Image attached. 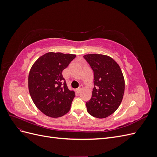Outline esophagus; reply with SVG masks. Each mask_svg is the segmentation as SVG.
I'll return each mask as SVG.
<instances>
[{
    "instance_id": "esophagus-1",
    "label": "esophagus",
    "mask_w": 157,
    "mask_h": 157,
    "mask_svg": "<svg viewBox=\"0 0 157 157\" xmlns=\"http://www.w3.org/2000/svg\"><path fill=\"white\" fill-rule=\"evenodd\" d=\"M81 90H82V87L80 86V88H78V89L76 90V92H77V94H79L80 92H81Z\"/></svg>"
}]
</instances>
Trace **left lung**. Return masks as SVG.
<instances>
[{"instance_id":"8db88e82","label":"left lung","mask_w":157,"mask_h":157,"mask_svg":"<svg viewBox=\"0 0 157 157\" xmlns=\"http://www.w3.org/2000/svg\"><path fill=\"white\" fill-rule=\"evenodd\" d=\"M84 58L94 71L92 98L86 103L92 116L103 118L115 112L121 105L124 92V78L119 65L111 57L87 54Z\"/></svg>"}]
</instances>
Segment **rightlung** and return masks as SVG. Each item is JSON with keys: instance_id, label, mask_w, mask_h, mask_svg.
<instances>
[{"instance_id": "add662e5", "label": "right lung", "mask_w": 157, "mask_h": 157, "mask_svg": "<svg viewBox=\"0 0 157 157\" xmlns=\"http://www.w3.org/2000/svg\"><path fill=\"white\" fill-rule=\"evenodd\" d=\"M75 57L48 52L32 66L28 78L30 96L36 107L46 116L60 117L70 110L75 92L68 88L62 71Z\"/></svg>"}]
</instances>
